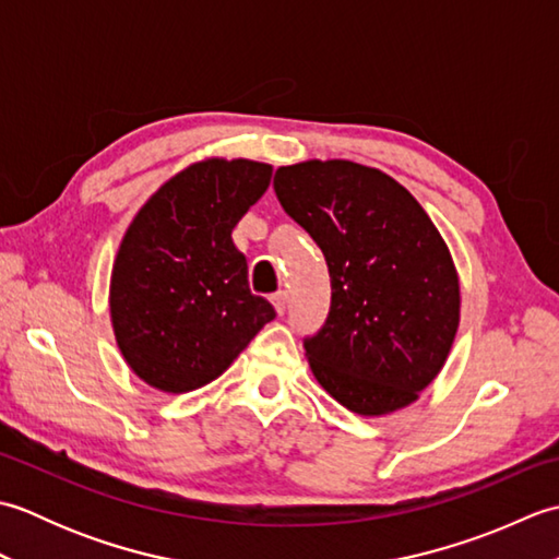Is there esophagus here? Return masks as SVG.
<instances>
[{"instance_id":"1","label":"esophagus","mask_w":559,"mask_h":559,"mask_svg":"<svg viewBox=\"0 0 559 559\" xmlns=\"http://www.w3.org/2000/svg\"><path fill=\"white\" fill-rule=\"evenodd\" d=\"M271 302H273V307H276V312L283 314V312H286V305H288V293H286V290H278V293L271 298Z\"/></svg>"}]
</instances>
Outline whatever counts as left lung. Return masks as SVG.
Segmentation results:
<instances>
[{"label": "left lung", "mask_w": 559, "mask_h": 559, "mask_svg": "<svg viewBox=\"0 0 559 559\" xmlns=\"http://www.w3.org/2000/svg\"><path fill=\"white\" fill-rule=\"evenodd\" d=\"M273 189L329 266V317L305 338L317 382L358 415L408 406L459 329V276L442 235L406 187L367 165H286Z\"/></svg>", "instance_id": "8db88e82"}]
</instances>
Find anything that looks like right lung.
<instances>
[{"label": "right lung", "mask_w": 559, "mask_h": 559, "mask_svg": "<svg viewBox=\"0 0 559 559\" xmlns=\"http://www.w3.org/2000/svg\"><path fill=\"white\" fill-rule=\"evenodd\" d=\"M271 182V165L209 158L170 177L129 225L110 278L117 346L132 372L168 394L228 370L276 317L252 295L233 228Z\"/></svg>", "instance_id": "1"}]
</instances>
